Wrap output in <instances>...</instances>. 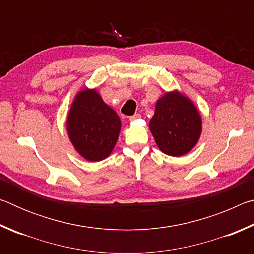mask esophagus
I'll list each match as a JSON object with an SVG mask.
<instances>
[{
  "label": "esophagus",
  "instance_id": "1",
  "mask_svg": "<svg viewBox=\"0 0 254 254\" xmlns=\"http://www.w3.org/2000/svg\"><path fill=\"white\" fill-rule=\"evenodd\" d=\"M140 118H141V115L139 113H136L134 115H132V117H130V120H131V121H134V120H137V119H140Z\"/></svg>",
  "mask_w": 254,
  "mask_h": 254
}]
</instances>
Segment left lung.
I'll return each instance as SVG.
<instances>
[{"label": "left lung", "instance_id": "1", "mask_svg": "<svg viewBox=\"0 0 254 254\" xmlns=\"http://www.w3.org/2000/svg\"><path fill=\"white\" fill-rule=\"evenodd\" d=\"M149 127L159 149L174 157L190 151L201 132L198 111L178 93H167L157 102Z\"/></svg>", "mask_w": 254, "mask_h": 254}]
</instances>
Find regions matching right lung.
<instances>
[{
	"instance_id": "obj_1",
	"label": "right lung",
	"mask_w": 254,
	"mask_h": 254,
	"mask_svg": "<svg viewBox=\"0 0 254 254\" xmlns=\"http://www.w3.org/2000/svg\"><path fill=\"white\" fill-rule=\"evenodd\" d=\"M68 134L72 144L88 161L110 156L117 142L121 121L94 89L77 95L68 115Z\"/></svg>"
}]
</instances>
